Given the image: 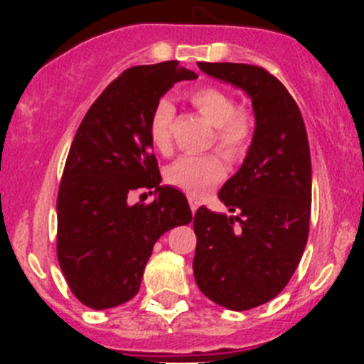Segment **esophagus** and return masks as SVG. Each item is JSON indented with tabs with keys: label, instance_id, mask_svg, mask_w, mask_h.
Returning a JSON list of instances; mask_svg holds the SVG:
<instances>
[{
	"label": "esophagus",
	"instance_id": "1",
	"mask_svg": "<svg viewBox=\"0 0 364 364\" xmlns=\"http://www.w3.org/2000/svg\"><path fill=\"white\" fill-rule=\"evenodd\" d=\"M189 205H191V211L195 213V211L198 210V200L197 198H189Z\"/></svg>",
	"mask_w": 364,
	"mask_h": 364
}]
</instances>
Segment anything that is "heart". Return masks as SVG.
I'll use <instances>...</instances> for the list:
<instances>
[{
	"mask_svg": "<svg viewBox=\"0 0 364 364\" xmlns=\"http://www.w3.org/2000/svg\"><path fill=\"white\" fill-rule=\"evenodd\" d=\"M191 105L200 112L205 122L215 127L213 140L217 149L228 160L240 159L250 147L253 134L252 117L246 111H237V102L226 91L217 87H198L188 92ZM173 109L169 100H160L154 105L149 120V138L160 151L169 149ZM224 176V166L215 154L182 156L167 169V180L193 197H200L218 184Z\"/></svg>",
	"mask_w": 364,
	"mask_h": 364,
	"instance_id": "b5f03b06",
	"label": "heart"
}]
</instances>
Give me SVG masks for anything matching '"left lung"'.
<instances>
[{"label": "left lung", "instance_id": "left-lung-1", "mask_svg": "<svg viewBox=\"0 0 364 364\" xmlns=\"http://www.w3.org/2000/svg\"><path fill=\"white\" fill-rule=\"evenodd\" d=\"M252 98L255 133L242 166L218 191L230 211L198 208L193 273L202 294L233 311L277 297L306 247L311 159L304 120L286 87L262 67L198 63Z\"/></svg>", "mask_w": 364, "mask_h": 364}]
</instances>
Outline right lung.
Listing matches in <instances>:
<instances>
[{"label": "right lung", "instance_id": "obj_1", "mask_svg": "<svg viewBox=\"0 0 364 364\" xmlns=\"http://www.w3.org/2000/svg\"><path fill=\"white\" fill-rule=\"evenodd\" d=\"M195 78L178 62L131 67L96 98L74 134L58 191L56 250L70 291L92 310L131 301L154 242L191 222L184 193L160 186L149 120L176 82ZM138 188H154L155 200L131 205Z\"/></svg>", "mask_w": 364, "mask_h": 364}]
</instances>
